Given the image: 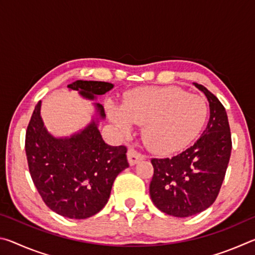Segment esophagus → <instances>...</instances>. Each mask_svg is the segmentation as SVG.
<instances>
[{
    "label": "esophagus",
    "instance_id": "1",
    "mask_svg": "<svg viewBox=\"0 0 255 255\" xmlns=\"http://www.w3.org/2000/svg\"><path fill=\"white\" fill-rule=\"evenodd\" d=\"M127 157H128L129 164H130V165H135L137 162H139L140 159H143V155H141L139 152H137L136 149L129 148L127 152Z\"/></svg>",
    "mask_w": 255,
    "mask_h": 255
}]
</instances>
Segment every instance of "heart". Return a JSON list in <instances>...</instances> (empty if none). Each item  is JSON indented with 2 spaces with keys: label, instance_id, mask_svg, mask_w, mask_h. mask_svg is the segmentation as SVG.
<instances>
[{
  "label": "heart",
  "instance_id": "obj_1",
  "mask_svg": "<svg viewBox=\"0 0 255 255\" xmlns=\"http://www.w3.org/2000/svg\"><path fill=\"white\" fill-rule=\"evenodd\" d=\"M109 115L125 130L133 123L144 125L145 143L154 152L166 154L195 139L206 123L208 107L204 98L171 85L136 90L123 107H110Z\"/></svg>",
  "mask_w": 255,
  "mask_h": 255
}]
</instances>
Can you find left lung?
Masks as SVG:
<instances>
[{
	"label": "left lung",
	"mask_w": 255,
	"mask_h": 255,
	"mask_svg": "<svg viewBox=\"0 0 255 255\" xmlns=\"http://www.w3.org/2000/svg\"><path fill=\"white\" fill-rule=\"evenodd\" d=\"M208 99V125L191 147L173 157L152 158L154 174L149 195L157 208L174 217H189L214 204L223 184L232 150L227 114L204 85L195 83Z\"/></svg>",
	"instance_id": "obj_1"
}]
</instances>
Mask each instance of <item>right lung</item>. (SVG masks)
Returning a JSON list of instances; mask_svg holds the SVG:
<instances>
[{
    "label": "right lung",
    "instance_id": "add662e5",
    "mask_svg": "<svg viewBox=\"0 0 255 255\" xmlns=\"http://www.w3.org/2000/svg\"><path fill=\"white\" fill-rule=\"evenodd\" d=\"M67 88L93 100L114 85L79 80ZM40 107L41 101L34 107L24 145L34 187L56 214L72 219L91 217L106 206L115 179L129 166L126 146L106 144L94 120L79 133L55 138L44 126ZM96 107L100 118H105L103 107Z\"/></svg>",
    "mask_w": 255,
    "mask_h": 255
}]
</instances>
